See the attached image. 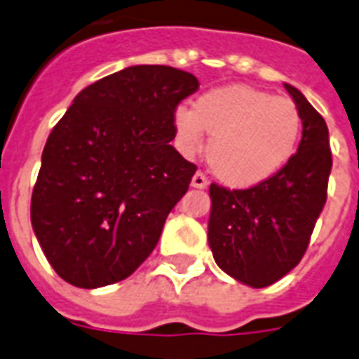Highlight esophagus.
<instances>
[{
    "mask_svg": "<svg viewBox=\"0 0 359 359\" xmlns=\"http://www.w3.org/2000/svg\"><path fill=\"white\" fill-rule=\"evenodd\" d=\"M208 183L210 182H208V177H205L204 172H196L193 176V180H191V185L196 189H205L208 187Z\"/></svg>",
    "mask_w": 359,
    "mask_h": 359,
    "instance_id": "34e87169",
    "label": "esophagus"
}]
</instances>
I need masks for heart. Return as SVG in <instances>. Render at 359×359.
<instances>
[{"label":"heart","mask_w":359,"mask_h":359,"mask_svg":"<svg viewBox=\"0 0 359 359\" xmlns=\"http://www.w3.org/2000/svg\"><path fill=\"white\" fill-rule=\"evenodd\" d=\"M185 151L202 146L210 135L208 163L230 187H252L279 174L296 154L304 130L299 108L251 86H226L200 95L193 110L174 114Z\"/></svg>","instance_id":"heart-1"}]
</instances>
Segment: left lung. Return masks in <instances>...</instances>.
Masks as SVG:
<instances>
[{"instance_id":"left-lung-1","label":"left lung","mask_w":359,"mask_h":359,"mask_svg":"<svg viewBox=\"0 0 359 359\" xmlns=\"http://www.w3.org/2000/svg\"><path fill=\"white\" fill-rule=\"evenodd\" d=\"M285 88L304 119L302 142L290 163L252 187L210 185L213 258L224 273L252 288L273 285L298 266L327 198V125L302 91Z\"/></svg>"}]
</instances>
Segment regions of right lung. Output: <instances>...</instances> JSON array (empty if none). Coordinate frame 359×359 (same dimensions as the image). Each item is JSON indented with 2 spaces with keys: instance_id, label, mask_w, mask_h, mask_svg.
Listing matches in <instances>:
<instances>
[{
  "instance_id": "right-lung-1",
  "label": "right lung",
  "mask_w": 359,
  "mask_h": 359,
  "mask_svg": "<svg viewBox=\"0 0 359 359\" xmlns=\"http://www.w3.org/2000/svg\"><path fill=\"white\" fill-rule=\"evenodd\" d=\"M196 76L135 65L74 97L43 151L32 224L61 279L80 288L129 277L157 245L196 165L172 148L177 104Z\"/></svg>"
}]
</instances>
